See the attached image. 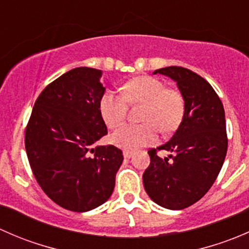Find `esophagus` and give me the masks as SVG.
Returning a JSON list of instances; mask_svg holds the SVG:
<instances>
[{"label":"esophagus","mask_w":249,"mask_h":249,"mask_svg":"<svg viewBox=\"0 0 249 249\" xmlns=\"http://www.w3.org/2000/svg\"><path fill=\"white\" fill-rule=\"evenodd\" d=\"M123 155H124L125 159H130V158L134 155V153L132 152H129V150H124V153H123Z\"/></svg>","instance_id":"1"}]
</instances>
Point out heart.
<instances>
[{
  "label": "heart",
  "instance_id": "obj_1",
  "mask_svg": "<svg viewBox=\"0 0 249 249\" xmlns=\"http://www.w3.org/2000/svg\"><path fill=\"white\" fill-rule=\"evenodd\" d=\"M127 102L144 105L142 125H124L110 135L109 141L125 150H136L154 144L158 127L171 131L179 124L184 113V100L173 89H166L161 80L153 77H136L124 85V94L108 90L100 100V114L109 129L125 120Z\"/></svg>",
  "mask_w": 249,
  "mask_h": 249
}]
</instances>
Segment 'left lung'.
Here are the masks:
<instances>
[{
	"instance_id": "left-lung-1",
	"label": "left lung",
	"mask_w": 249,
	"mask_h": 249,
	"mask_svg": "<svg viewBox=\"0 0 249 249\" xmlns=\"http://www.w3.org/2000/svg\"><path fill=\"white\" fill-rule=\"evenodd\" d=\"M177 83L184 100V114L169 142L159 149L172 152L161 160L148 152L150 164L143 173L148 196L167 210H183L210 190L224 164L228 150L227 124L222 101L210 83L184 67L155 70Z\"/></svg>"
}]
</instances>
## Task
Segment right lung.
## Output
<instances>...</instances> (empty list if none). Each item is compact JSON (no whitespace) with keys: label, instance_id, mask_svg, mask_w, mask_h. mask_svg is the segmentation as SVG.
Instances as JSON below:
<instances>
[{"label":"right lung","instance_id":"add662e5","mask_svg":"<svg viewBox=\"0 0 249 249\" xmlns=\"http://www.w3.org/2000/svg\"><path fill=\"white\" fill-rule=\"evenodd\" d=\"M101 70L77 67L60 76L35 102L25 148L43 192L73 212H88L112 195L123 152L96 145L107 134L100 114L106 88Z\"/></svg>","mask_w":249,"mask_h":249}]
</instances>
